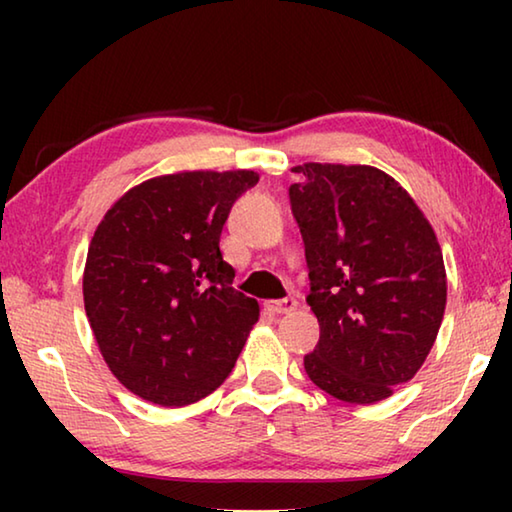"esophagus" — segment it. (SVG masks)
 <instances>
[{
    "mask_svg": "<svg viewBox=\"0 0 512 512\" xmlns=\"http://www.w3.org/2000/svg\"><path fill=\"white\" fill-rule=\"evenodd\" d=\"M266 307L273 311V314H289V311H293L298 307V300L293 296H287L282 300H266Z\"/></svg>",
    "mask_w": 512,
    "mask_h": 512,
    "instance_id": "1",
    "label": "esophagus"
}]
</instances>
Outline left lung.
Returning a JSON list of instances; mask_svg holds the SVG:
<instances>
[{
  "mask_svg": "<svg viewBox=\"0 0 512 512\" xmlns=\"http://www.w3.org/2000/svg\"><path fill=\"white\" fill-rule=\"evenodd\" d=\"M289 187L320 325L305 370L336 400L372 404L413 379L443 323V253L420 207L366 164L307 162Z\"/></svg>",
  "mask_w": 512,
  "mask_h": 512,
  "instance_id": "8db88e82",
  "label": "left lung"
}]
</instances>
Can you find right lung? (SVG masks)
Segmentation results:
<instances>
[{"label": "right lung", "instance_id": "obj_1", "mask_svg": "<svg viewBox=\"0 0 512 512\" xmlns=\"http://www.w3.org/2000/svg\"><path fill=\"white\" fill-rule=\"evenodd\" d=\"M255 171H183L151 178L94 230L83 302L94 339L121 384L160 406L219 388L259 318L232 287L221 230Z\"/></svg>", "mask_w": 512, "mask_h": 512}]
</instances>
